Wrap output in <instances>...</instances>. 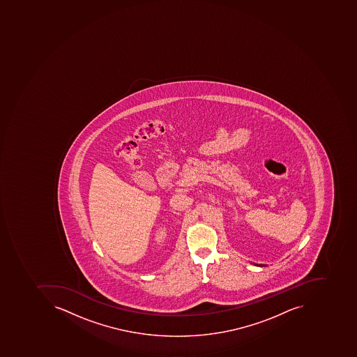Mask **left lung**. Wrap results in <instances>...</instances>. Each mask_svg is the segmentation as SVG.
Masks as SVG:
<instances>
[{
	"label": "left lung",
	"mask_w": 357,
	"mask_h": 357,
	"mask_svg": "<svg viewBox=\"0 0 357 357\" xmlns=\"http://www.w3.org/2000/svg\"><path fill=\"white\" fill-rule=\"evenodd\" d=\"M253 265L259 266V267H263V266H266V265H264V264H255V263H253Z\"/></svg>",
	"instance_id": "8db88e82"
}]
</instances>
